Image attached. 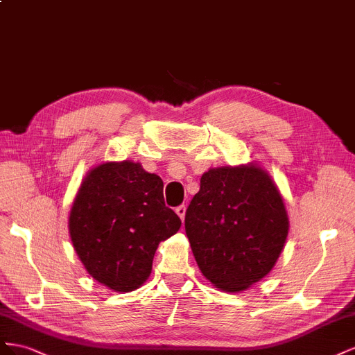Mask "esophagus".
Listing matches in <instances>:
<instances>
[{"mask_svg": "<svg viewBox=\"0 0 355 355\" xmlns=\"http://www.w3.org/2000/svg\"><path fill=\"white\" fill-rule=\"evenodd\" d=\"M175 212L178 214V217L184 221V217H186V207L184 205H180L175 208Z\"/></svg>", "mask_w": 355, "mask_h": 355, "instance_id": "esophagus-1", "label": "esophagus"}]
</instances>
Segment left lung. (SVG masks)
Segmentation results:
<instances>
[{
	"instance_id": "left-lung-1",
	"label": "left lung",
	"mask_w": 355,
	"mask_h": 355,
	"mask_svg": "<svg viewBox=\"0 0 355 355\" xmlns=\"http://www.w3.org/2000/svg\"><path fill=\"white\" fill-rule=\"evenodd\" d=\"M184 226L200 272L223 291L245 290L266 277L288 235L279 191L254 165L205 172Z\"/></svg>"
}]
</instances>
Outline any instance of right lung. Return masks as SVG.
<instances>
[{
    "mask_svg": "<svg viewBox=\"0 0 355 355\" xmlns=\"http://www.w3.org/2000/svg\"><path fill=\"white\" fill-rule=\"evenodd\" d=\"M180 226V217L165 205L162 178L128 160L90 171L69 214L71 241L85 268L120 293L143 284L159 242Z\"/></svg>",
    "mask_w": 355,
    "mask_h": 355,
    "instance_id": "1",
    "label": "right lung"
}]
</instances>
